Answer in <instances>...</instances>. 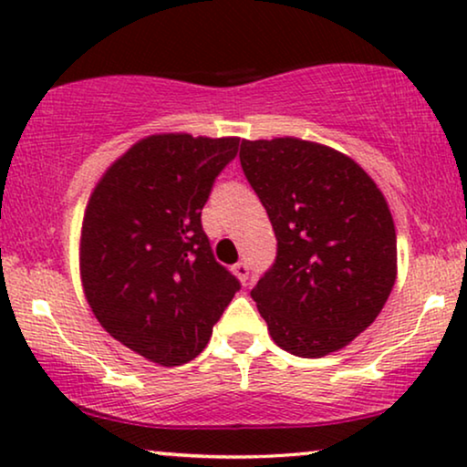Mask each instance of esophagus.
Returning a JSON list of instances; mask_svg holds the SVG:
<instances>
[{"mask_svg": "<svg viewBox=\"0 0 467 467\" xmlns=\"http://www.w3.org/2000/svg\"><path fill=\"white\" fill-rule=\"evenodd\" d=\"M232 270H234L235 276H238V278L242 280V283H246V280H248V272H251V267H248L246 261H240V264H235V265L232 267Z\"/></svg>", "mask_w": 467, "mask_h": 467, "instance_id": "esophagus-1", "label": "esophagus"}]
</instances>
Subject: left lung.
Segmentation results:
<instances>
[{
	"label": "left lung",
	"instance_id": "left-lung-1",
	"mask_svg": "<svg viewBox=\"0 0 467 467\" xmlns=\"http://www.w3.org/2000/svg\"><path fill=\"white\" fill-rule=\"evenodd\" d=\"M240 163L276 234V259L251 291L272 340L308 359L347 347L395 283L385 197L353 159L297 138L242 140Z\"/></svg>",
	"mask_w": 467,
	"mask_h": 467
}]
</instances>
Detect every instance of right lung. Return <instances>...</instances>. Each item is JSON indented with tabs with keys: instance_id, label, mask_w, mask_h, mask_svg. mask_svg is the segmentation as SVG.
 <instances>
[{
	"instance_id": "obj_1",
	"label": "right lung",
	"mask_w": 467,
	"mask_h": 467,
	"mask_svg": "<svg viewBox=\"0 0 467 467\" xmlns=\"http://www.w3.org/2000/svg\"><path fill=\"white\" fill-rule=\"evenodd\" d=\"M238 146V138L150 136L108 168L88 200L80 235L88 306L108 334L161 366L195 359L240 291L202 227Z\"/></svg>"
}]
</instances>
